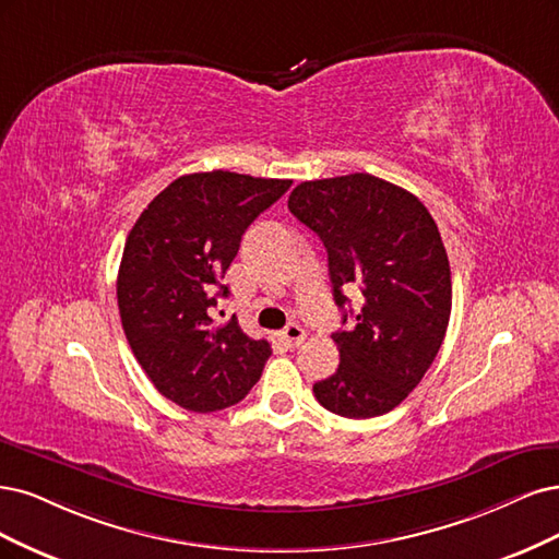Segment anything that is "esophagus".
Here are the masks:
<instances>
[{"label":"esophagus","mask_w":559,"mask_h":559,"mask_svg":"<svg viewBox=\"0 0 559 559\" xmlns=\"http://www.w3.org/2000/svg\"><path fill=\"white\" fill-rule=\"evenodd\" d=\"M281 338L285 341L287 346L295 348V346H299L301 341L306 338V332H304L301 325H297V322H290V325H287V328L281 332Z\"/></svg>","instance_id":"1"}]
</instances>
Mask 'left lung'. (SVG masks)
I'll use <instances>...</instances> for the list:
<instances>
[{
  "label": "left lung",
  "instance_id": "8db88e82",
  "mask_svg": "<svg viewBox=\"0 0 559 559\" xmlns=\"http://www.w3.org/2000/svg\"><path fill=\"white\" fill-rule=\"evenodd\" d=\"M287 209L328 248L334 301L350 328L332 334L338 369L313 385L344 418H376L400 406L443 344L453 306L439 227L408 190L371 174L299 183ZM348 292L360 309L345 311Z\"/></svg>",
  "mask_w": 559,
  "mask_h": 559
}]
</instances>
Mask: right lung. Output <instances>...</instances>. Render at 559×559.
Segmentation results:
<instances>
[{
	"instance_id": "add662e5",
	"label": "right lung",
	"mask_w": 559,
	"mask_h": 559,
	"mask_svg": "<svg viewBox=\"0 0 559 559\" xmlns=\"http://www.w3.org/2000/svg\"><path fill=\"white\" fill-rule=\"evenodd\" d=\"M293 181L234 171L176 178L143 209L124 241L118 309L124 336L159 394L192 413L241 402L272 355L231 318L211 309L227 297L221 281L241 237Z\"/></svg>"
}]
</instances>
